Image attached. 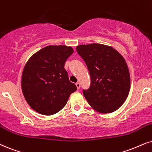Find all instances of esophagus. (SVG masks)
<instances>
[{"mask_svg":"<svg viewBox=\"0 0 152 152\" xmlns=\"http://www.w3.org/2000/svg\"><path fill=\"white\" fill-rule=\"evenodd\" d=\"M76 88H77V89H78H78H80V85L79 83H76Z\"/></svg>","mask_w":152,"mask_h":152,"instance_id":"obj_1","label":"esophagus"}]
</instances>
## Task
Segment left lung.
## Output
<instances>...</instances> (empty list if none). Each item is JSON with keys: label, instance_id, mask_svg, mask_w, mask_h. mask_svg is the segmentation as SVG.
<instances>
[{"label": "left lung", "instance_id": "left-lung-1", "mask_svg": "<svg viewBox=\"0 0 152 152\" xmlns=\"http://www.w3.org/2000/svg\"><path fill=\"white\" fill-rule=\"evenodd\" d=\"M76 50L90 72V87L83 92L88 104L102 114L116 111L130 89L129 69L124 57L111 46L99 43L78 45Z\"/></svg>", "mask_w": 152, "mask_h": 152}]
</instances>
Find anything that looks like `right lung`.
<instances>
[{
  "mask_svg": "<svg viewBox=\"0 0 152 152\" xmlns=\"http://www.w3.org/2000/svg\"><path fill=\"white\" fill-rule=\"evenodd\" d=\"M73 53L70 46L48 45L26 62L22 74V90L26 102L36 112L46 116L59 112L77 89L64 69Z\"/></svg>",
  "mask_w": 152,
  "mask_h": 152,
  "instance_id": "add662e5",
  "label": "right lung"
}]
</instances>
